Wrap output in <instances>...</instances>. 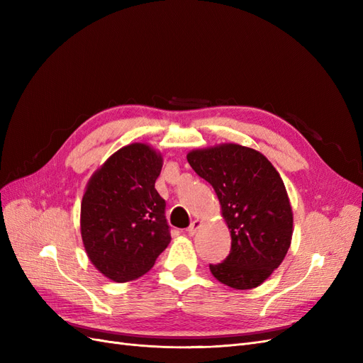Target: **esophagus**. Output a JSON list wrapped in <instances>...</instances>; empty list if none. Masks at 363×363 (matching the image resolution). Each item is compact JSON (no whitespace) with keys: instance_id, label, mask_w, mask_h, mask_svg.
I'll return each mask as SVG.
<instances>
[{"instance_id":"1","label":"esophagus","mask_w":363,"mask_h":363,"mask_svg":"<svg viewBox=\"0 0 363 363\" xmlns=\"http://www.w3.org/2000/svg\"><path fill=\"white\" fill-rule=\"evenodd\" d=\"M200 225H201V221H200V219H195V221H192V223H191V225L188 227V233H189V235H194V233L196 232V230L200 228Z\"/></svg>"}]
</instances>
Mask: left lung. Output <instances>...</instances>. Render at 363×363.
<instances>
[{
	"label": "left lung",
	"instance_id": "1",
	"mask_svg": "<svg viewBox=\"0 0 363 363\" xmlns=\"http://www.w3.org/2000/svg\"><path fill=\"white\" fill-rule=\"evenodd\" d=\"M192 169L211 183L232 235L230 255L208 265L233 289H252L279 268L291 247L292 208L277 169L259 151L224 144L188 155Z\"/></svg>",
	"mask_w": 363,
	"mask_h": 363
}]
</instances>
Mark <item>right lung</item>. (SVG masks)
<instances>
[{
	"mask_svg": "<svg viewBox=\"0 0 363 363\" xmlns=\"http://www.w3.org/2000/svg\"><path fill=\"white\" fill-rule=\"evenodd\" d=\"M162 156L131 144L107 159L87 183L82 201V239L94 267L124 283L148 272L171 240L167 203L155 183Z\"/></svg>",
	"mask_w": 363,
	"mask_h": 363,
	"instance_id": "right-lung-1",
	"label": "right lung"
}]
</instances>
